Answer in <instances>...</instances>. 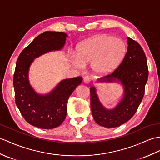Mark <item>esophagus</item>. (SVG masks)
<instances>
[{
  "instance_id": "34e87169",
  "label": "esophagus",
  "mask_w": 160,
  "mask_h": 160,
  "mask_svg": "<svg viewBox=\"0 0 160 160\" xmlns=\"http://www.w3.org/2000/svg\"><path fill=\"white\" fill-rule=\"evenodd\" d=\"M92 78L89 76H86L84 78V82L86 84H88L91 81Z\"/></svg>"
}]
</instances>
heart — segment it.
I'll use <instances>...</instances> for the list:
<instances>
[{
    "label": "heart",
    "mask_w": 160,
    "mask_h": 160,
    "mask_svg": "<svg viewBox=\"0 0 160 160\" xmlns=\"http://www.w3.org/2000/svg\"><path fill=\"white\" fill-rule=\"evenodd\" d=\"M126 50V44L121 39L100 35L82 43L73 61L79 68H82L84 63L91 62V68L95 72H105L122 61Z\"/></svg>",
    "instance_id": "1"
}]
</instances>
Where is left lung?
I'll list each match as a JSON object with an SVG mask.
<instances>
[{
    "label": "left lung",
    "mask_w": 160,
    "mask_h": 160,
    "mask_svg": "<svg viewBox=\"0 0 160 160\" xmlns=\"http://www.w3.org/2000/svg\"><path fill=\"white\" fill-rule=\"evenodd\" d=\"M128 50L120 65L99 81H121L124 97L113 110H106L99 102L96 89L91 87V107L94 120L105 128H115L125 123L134 115L144 95L148 76L147 57L140 44L128 38Z\"/></svg>",
    "instance_id": "left-lung-1"
}]
</instances>
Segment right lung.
I'll list each match as a JSON object with an SVG mask.
<instances>
[{
    "mask_svg": "<svg viewBox=\"0 0 160 160\" xmlns=\"http://www.w3.org/2000/svg\"><path fill=\"white\" fill-rule=\"evenodd\" d=\"M67 36L62 32H44L21 52L16 61L13 74L16 103L24 119L35 127L52 129L60 125L68 112L69 96L82 80L80 76L63 80L46 95L36 93L29 84L28 72L33 59L47 52L61 50Z\"/></svg>",
    "mask_w": 160,
    "mask_h": 160,
    "instance_id": "obj_1",
    "label": "right lung"
}]
</instances>
